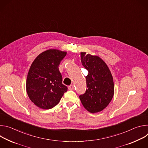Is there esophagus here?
I'll return each instance as SVG.
<instances>
[{
	"mask_svg": "<svg viewBox=\"0 0 148 148\" xmlns=\"http://www.w3.org/2000/svg\"><path fill=\"white\" fill-rule=\"evenodd\" d=\"M74 85H70V86H69V89L70 90H74Z\"/></svg>",
	"mask_w": 148,
	"mask_h": 148,
	"instance_id": "obj_1",
	"label": "esophagus"
}]
</instances>
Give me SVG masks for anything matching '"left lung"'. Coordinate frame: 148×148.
<instances>
[{"instance_id":"left-lung-1","label":"left lung","mask_w":148,"mask_h":148,"mask_svg":"<svg viewBox=\"0 0 148 148\" xmlns=\"http://www.w3.org/2000/svg\"><path fill=\"white\" fill-rule=\"evenodd\" d=\"M82 65L88 71L86 77V92L79 97L83 106L91 113L103 110L114 94V81L110 69L99 57L81 53Z\"/></svg>"}]
</instances>
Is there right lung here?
Returning a JSON list of instances; mask_svg holds the SVG:
<instances>
[{"mask_svg":"<svg viewBox=\"0 0 148 148\" xmlns=\"http://www.w3.org/2000/svg\"><path fill=\"white\" fill-rule=\"evenodd\" d=\"M67 53L50 49L40 54L28 73L26 91L32 102L38 107L48 110L57 105L67 87L62 83L58 66Z\"/></svg>","mask_w":148,"mask_h":148,"instance_id":"obj_1","label":"right lung"}]
</instances>
